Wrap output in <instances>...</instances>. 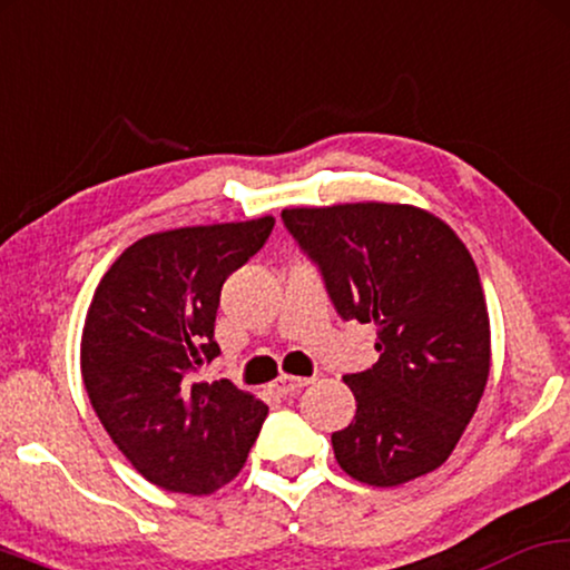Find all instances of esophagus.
Segmentation results:
<instances>
[{"instance_id":"34e87169","label":"esophagus","mask_w":570,"mask_h":570,"mask_svg":"<svg viewBox=\"0 0 570 570\" xmlns=\"http://www.w3.org/2000/svg\"><path fill=\"white\" fill-rule=\"evenodd\" d=\"M308 382H312V380H306V376H287V374H283L275 384H272V390H275L277 397H287V395L298 393L301 387H306Z\"/></svg>"}]
</instances>
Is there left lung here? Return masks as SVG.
Listing matches in <instances>:
<instances>
[{
    "label": "left lung",
    "mask_w": 570,
    "mask_h": 570,
    "mask_svg": "<svg viewBox=\"0 0 570 570\" xmlns=\"http://www.w3.org/2000/svg\"><path fill=\"white\" fill-rule=\"evenodd\" d=\"M340 320L376 327V364L345 374L356 416L332 434L340 469L372 487L430 474L453 453L490 376L476 264L432 214L403 204L285 209Z\"/></svg>",
    "instance_id": "8db88e82"
}]
</instances>
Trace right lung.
Returning a JSON list of instances; mask_svg holds the SVG:
<instances>
[{"mask_svg": "<svg viewBox=\"0 0 570 570\" xmlns=\"http://www.w3.org/2000/svg\"><path fill=\"white\" fill-rule=\"evenodd\" d=\"M275 217L146 235L109 267L88 308L80 372L109 438L167 492L212 494L238 476L269 409L206 382L225 279L267 243Z\"/></svg>", "mask_w": 570, "mask_h": 570, "instance_id": "add662e5", "label": "right lung"}]
</instances>
